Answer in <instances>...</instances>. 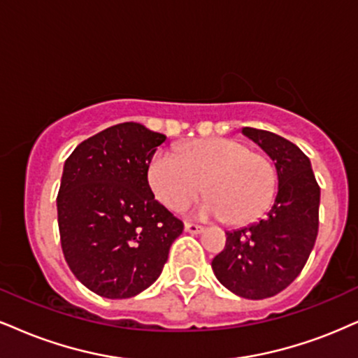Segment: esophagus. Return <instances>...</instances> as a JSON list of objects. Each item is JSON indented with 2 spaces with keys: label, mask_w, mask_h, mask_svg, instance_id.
Returning a JSON list of instances; mask_svg holds the SVG:
<instances>
[{
  "label": "esophagus",
  "mask_w": 358,
  "mask_h": 358,
  "mask_svg": "<svg viewBox=\"0 0 358 358\" xmlns=\"http://www.w3.org/2000/svg\"><path fill=\"white\" fill-rule=\"evenodd\" d=\"M184 229H186V232L189 234H201L204 231V227L199 226V224H194V222H186L184 224Z\"/></svg>",
  "instance_id": "esophagus-1"
}]
</instances>
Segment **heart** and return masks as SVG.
Segmentation results:
<instances>
[{"label":"heart","mask_w":358,"mask_h":358,"mask_svg":"<svg viewBox=\"0 0 358 358\" xmlns=\"http://www.w3.org/2000/svg\"><path fill=\"white\" fill-rule=\"evenodd\" d=\"M148 180L157 201L172 210L184 209L206 191L209 199L201 206V214L224 217L231 226H247L262 217L277 187L271 157L231 138L189 143L179 156L157 151L149 162Z\"/></svg>","instance_id":"1"}]
</instances>
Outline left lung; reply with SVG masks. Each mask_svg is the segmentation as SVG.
<instances>
[{
	"label": "left lung",
	"instance_id": "left-lung-1",
	"mask_svg": "<svg viewBox=\"0 0 358 358\" xmlns=\"http://www.w3.org/2000/svg\"><path fill=\"white\" fill-rule=\"evenodd\" d=\"M242 132L275 161L279 192L260 222L226 232L213 271L231 292L259 301L287 289L306 266L319 232L320 187L310 161L294 143L255 127Z\"/></svg>",
	"mask_w": 358,
	"mask_h": 358
}]
</instances>
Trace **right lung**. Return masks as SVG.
Returning <instances> with one entry per match:
<instances>
[{
	"mask_svg": "<svg viewBox=\"0 0 358 358\" xmlns=\"http://www.w3.org/2000/svg\"><path fill=\"white\" fill-rule=\"evenodd\" d=\"M164 134L121 122L66 159L57 192L61 249L71 272L101 297L129 299L161 275L182 220L154 199L149 162Z\"/></svg>",
	"mask_w": 358,
	"mask_h": 358,
	"instance_id": "obj_1",
	"label": "right lung"
}]
</instances>
